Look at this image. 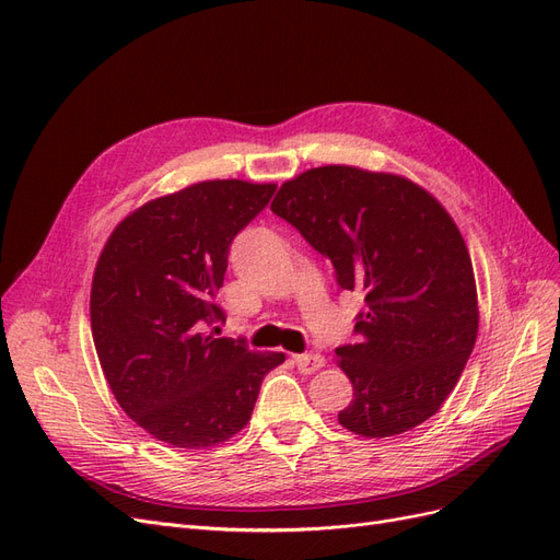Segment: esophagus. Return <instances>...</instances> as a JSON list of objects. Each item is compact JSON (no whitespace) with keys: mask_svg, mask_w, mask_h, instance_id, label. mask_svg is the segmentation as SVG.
Returning <instances> with one entry per match:
<instances>
[{"mask_svg":"<svg viewBox=\"0 0 560 560\" xmlns=\"http://www.w3.org/2000/svg\"><path fill=\"white\" fill-rule=\"evenodd\" d=\"M299 371H303V374H315V371H319L322 366H325V358L317 352H303V354H296L294 358Z\"/></svg>","mask_w":560,"mask_h":560,"instance_id":"esophagus-1","label":"esophagus"}]
</instances>
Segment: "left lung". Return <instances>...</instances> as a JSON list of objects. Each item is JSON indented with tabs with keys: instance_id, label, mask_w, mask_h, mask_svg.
I'll list each match as a JSON object with an SVG mask.
<instances>
[{
	"instance_id": "1",
	"label": "left lung",
	"mask_w": 560,
	"mask_h": 560,
	"mask_svg": "<svg viewBox=\"0 0 560 560\" xmlns=\"http://www.w3.org/2000/svg\"><path fill=\"white\" fill-rule=\"evenodd\" d=\"M360 292L358 341L336 348L354 397L338 422L393 436L432 418L460 378L479 331L467 245L418 184L350 165L313 167L270 206Z\"/></svg>"
}]
</instances>
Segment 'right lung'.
<instances>
[{"label":"right lung","mask_w":560,"mask_h":560,"mask_svg":"<svg viewBox=\"0 0 560 560\" xmlns=\"http://www.w3.org/2000/svg\"><path fill=\"white\" fill-rule=\"evenodd\" d=\"M276 184L200 182L149 200L114 229L91 290L100 364L121 409L159 442L208 448L238 434L282 352L214 336L229 247ZM217 331V329H214Z\"/></svg>","instance_id":"1"}]
</instances>
